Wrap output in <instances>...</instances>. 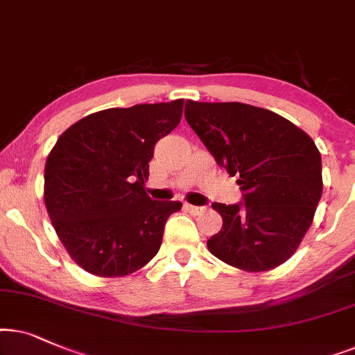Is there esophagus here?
<instances>
[{
	"label": "esophagus",
	"mask_w": 355,
	"mask_h": 355,
	"mask_svg": "<svg viewBox=\"0 0 355 355\" xmlns=\"http://www.w3.org/2000/svg\"><path fill=\"white\" fill-rule=\"evenodd\" d=\"M185 207H187V211H190L193 216H200V214H202V212L206 211V207H205V206H193V205H185Z\"/></svg>",
	"instance_id": "1"
}]
</instances>
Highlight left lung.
Returning <instances> with one entry per match:
<instances>
[{
  "label": "left lung",
  "instance_id": "1",
  "mask_svg": "<svg viewBox=\"0 0 355 355\" xmlns=\"http://www.w3.org/2000/svg\"><path fill=\"white\" fill-rule=\"evenodd\" d=\"M185 118L243 191L245 202L212 205L222 229L207 240L209 252L248 272L286 263L310 229L323 191L313 139L284 116L240 102L188 101Z\"/></svg>",
  "mask_w": 355,
  "mask_h": 355
}]
</instances>
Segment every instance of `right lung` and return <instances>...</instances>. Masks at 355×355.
Here are the masks:
<instances>
[{
  "label": "right lung",
  "mask_w": 355,
  "mask_h": 355,
  "mask_svg": "<svg viewBox=\"0 0 355 355\" xmlns=\"http://www.w3.org/2000/svg\"><path fill=\"white\" fill-rule=\"evenodd\" d=\"M183 98L107 108L60 136L45 164L44 200L71 259L101 277L138 271L157 254L178 201L144 190L160 138L182 120Z\"/></svg>",
  "instance_id": "1"
}]
</instances>
